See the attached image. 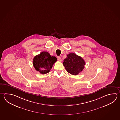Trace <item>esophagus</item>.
<instances>
[{"instance_id":"obj_1","label":"esophagus","mask_w":120,"mask_h":120,"mask_svg":"<svg viewBox=\"0 0 120 120\" xmlns=\"http://www.w3.org/2000/svg\"><path fill=\"white\" fill-rule=\"evenodd\" d=\"M57 59H58V61H61V58L60 57H59V56H58V57H57Z\"/></svg>"}]
</instances>
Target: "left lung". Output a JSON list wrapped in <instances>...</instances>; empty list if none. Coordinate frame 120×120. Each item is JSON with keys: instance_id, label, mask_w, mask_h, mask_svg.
<instances>
[{"instance_id": "8db88e82", "label": "left lung", "mask_w": 120, "mask_h": 120, "mask_svg": "<svg viewBox=\"0 0 120 120\" xmlns=\"http://www.w3.org/2000/svg\"><path fill=\"white\" fill-rule=\"evenodd\" d=\"M63 64L68 72L73 75H77L82 71L86 65L84 60L74 53L68 54Z\"/></svg>"}]
</instances>
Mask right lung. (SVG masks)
I'll return each mask as SVG.
<instances>
[{"instance_id":"1","label":"right lung","mask_w":120,"mask_h":120,"mask_svg":"<svg viewBox=\"0 0 120 120\" xmlns=\"http://www.w3.org/2000/svg\"><path fill=\"white\" fill-rule=\"evenodd\" d=\"M56 61V57L52 56L47 52L44 51L34 56L33 64L37 71L44 74L49 73Z\"/></svg>"}]
</instances>
